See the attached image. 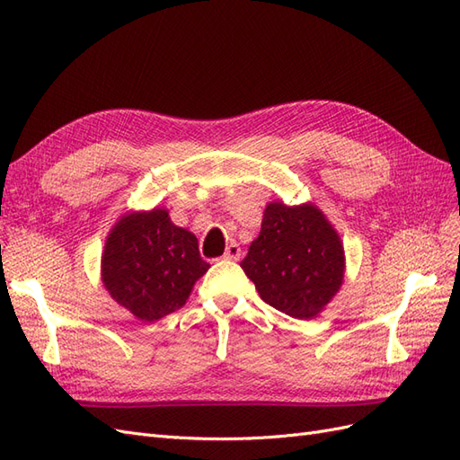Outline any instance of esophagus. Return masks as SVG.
Here are the masks:
<instances>
[{
	"label": "esophagus",
	"instance_id": "1",
	"mask_svg": "<svg viewBox=\"0 0 460 460\" xmlns=\"http://www.w3.org/2000/svg\"><path fill=\"white\" fill-rule=\"evenodd\" d=\"M240 257H242L240 245H238V243H230V245L226 247V252H225V259H226V261H240Z\"/></svg>",
	"mask_w": 460,
	"mask_h": 460
}]
</instances>
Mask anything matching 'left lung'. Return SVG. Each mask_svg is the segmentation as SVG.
I'll return each mask as SVG.
<instances>
[{
  "mask_svg": "<svg viewBox=\"0 0 460 460\" xmlns=\"http://www.w3.org/2000/svg\"><path fill=\"white\" fill-rule=\"evenodd\" d=\"M242 269L264 303L294 318L311 320L340 291L345 252L340 234L314 203L289 207L270 201Z\"/></svg>",
  "mask_w": 460,
  "mask_h": 460,
  "instance_id": "obj_1",
  "label": "left lung"
}]
</instances>
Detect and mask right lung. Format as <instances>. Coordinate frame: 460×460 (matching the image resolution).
Returning <instances> with one entry per match:
<instances>
[{
	"label": "right lung",
	"mask_w": 460,
	"mask_h": 460,
	"mask_svg": "<svg viewBox=\"0 0 460 460\" xmlns=\"http://www.w3.org/2000/svg\"><path fill=\"white\" fill-rule=\"evenodd\" d=\"M207 270L198 238L176 226L164 207L122 215L102 253V282L109 296L142 323L184 307Z\"/></svg>",
	"instance_id": "obj_1"
}]
</instances>
